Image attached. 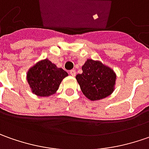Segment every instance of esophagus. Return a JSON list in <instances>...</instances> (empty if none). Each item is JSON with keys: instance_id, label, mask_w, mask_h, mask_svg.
Masks as SVG:
<instances>
[{"instance_id": "1", "label": "esophagus", "mask_w": 149, "mask_h": 149, "mask_svg": "<svg viewBox=\"0 0 149 149\" xmlns=\"http://www.w3.org/2000/svg\"><path fill=\"white\" fill-rule=\"evenodd\" d=\"M69 73L70 75H72V77H75V76H76V71H75V70H71L69 72Z\"/></svg>"}]
</instances>
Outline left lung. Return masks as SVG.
Returning <instances> with one entry per match:
<instances>
[{"label": "left lung", "mask_w": 149, "mask_h": 149, "mask_svg": "<svg viewBox=\"0 0 149 149\" xmlns=\"http://www.w3.org/2000/svg\"><path fill=\"white\" fill-rule=\"evenodd\" d=\"M82 73L76 76L81 90L91 100H99L109 96L115 91L116 73L100 61L86 59L81 67Z\"/></svg>", "instance_id": "left-lung-1"}]
</instances>
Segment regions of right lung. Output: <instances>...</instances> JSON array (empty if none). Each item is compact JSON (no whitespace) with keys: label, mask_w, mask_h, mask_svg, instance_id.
Here are the masks:
<instances>
[{"label":"right lung","mask_w":149,"mask_h":149,"mask_svg":"<svg viewBox=\"0 0 149 149\" xmlns=\"http://www.w3.org/2000/svg\"><path fill=\"white\" fill-rule=\"evenodd\" d=\"M68 73L58 68L48 58L42 59L28 70L26 80L30 90L40 97H49L58 90L62 81Z\"/></svg>","instance_id":"1"}]
</instances>
